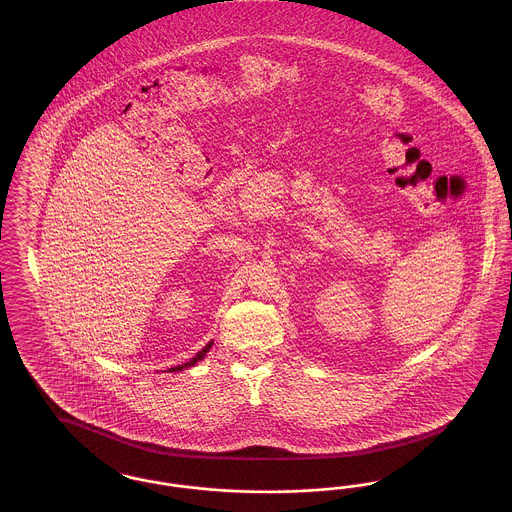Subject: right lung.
I'll list each match as a JSON object with an SVG mask.
<instances>
[{
    "instance_id": "add662e5",
    "label": "right lung",
    "mask_w": 512,
    "mask_h": 512,
    "mask_svg": "<svg viewBox=\"0 0 512 512\" xmlns=\"http://www.w3.org/2000/svg\"><path fill=\"white\" fill-rule=\"evenodd\" d=\"M211 345H213V343H207V345H205V347H203V349H201V351H199V353H197V355H195V357H192V359H190V361H188V363H184V365H180V366H174V368H171V372H178V370H182V368H188V366H194L195 363H197V361H201V359H203V357H205V355H207V353H209V349H211Z\"/></svg>"
}]
</instances>
